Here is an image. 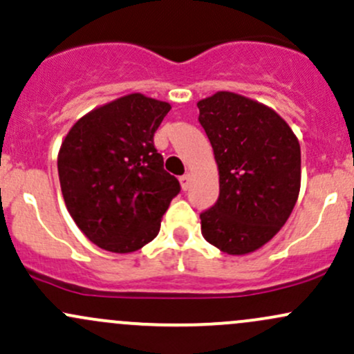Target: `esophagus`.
I'll return each mask as SVG.
<instances>
[{"label": "esophagus", "instance_id": "34e87169", "mask_svg": "<svg viewBox=\"0 0 354 354\" xmlns=\"http://www.w3.org/2000/svg\"><path fill=\"white\" fill-rule=\"evenodd\" d=\"M178 180H180V185L184 191H187V189L191 187V174H184V176L178 178Z\"/></svg>", "mask_w": 354, "mask_h": 354}]
</instances>
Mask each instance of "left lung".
<instances>
[{
  "label": "left lung",
  "mask_w": 354,
  "mask_h": 354,
  "mask_svg": "<svg viewBox=\"0 0 354 354\" xmlns=\"http://www.w3.org/2000/svg\"><path fill=\"white\" fill-rule=\"evenodd\" d=\"M197 108L219 170V199L201 214V231L223 253L248 254L297 203L299 140L279 113L241 94L219 91Z\"/></svg>",
  "instance_id": "8db88e82"
}]
</instances>
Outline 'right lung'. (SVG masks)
<instances>
[{"label": "right lung", "mask_w": 354, "mask_h": 354, "mask_svg": "<svg viewBox=\"0 0 354 354\" xmlns=\"http://www.w3.org/2000/svg\"><path fill=\"white\" fill-rule=\"evenodd\" d=\"M170 108L140 93L118 97L75 121L60 145L57 169L67 211L106 252L131 253L150 243L180 191L153 145Z\"/></svg>", "instance_id": "1"}]
</instances>
